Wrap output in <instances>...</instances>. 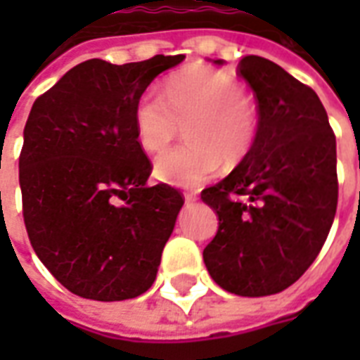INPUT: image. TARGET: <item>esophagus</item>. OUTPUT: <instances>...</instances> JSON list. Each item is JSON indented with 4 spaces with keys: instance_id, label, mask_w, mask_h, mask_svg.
<instances>
[{
    "instance_id": "34e87169",
    "label": "esophagus",
    "mask_w": 360,
    "mask_h": 360,
    "mask_svg": "<svg viewBox=\"0 0 360 360\" xmlns=\"http://www.w3.org/2000/svg\"><path fill=\"white\" fill-rule=\"evenodd\" d=\"M198 200V194L196 192H185V202L186 203H192Z\"/></svg>"
}]
</instances>
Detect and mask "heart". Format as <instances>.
Returning a JSON list of instances; mask_svg holds the SVG:
<instances>
[{"label": "heart", "instance_id": "heart-1", "mask_svg": "<svg viewBox=\"0 0 360 360\" xmlns=\"http://www.w3.org/2000/svg\"><path fill=\"white\" fill-rule=\"evenodd\" d=\"M191 143L164 151L155 175L175 186H198L222 166L248 155L257 136L256 104L233 76L214 69H192L172 78L166 95L147 89L134 106L136 138L143 151L158 153L186 124Z\"/></svg>", "mask_w": 360, "mask_h": 360}]
</instances>
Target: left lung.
I'll return each mask as SVG.
<instances>
[{"label": "left lung", "instance_id": "8db88e82", "mask_svg": "<svg viewBox=\"0 0 360 360\" xmlns=\"http://www.w3.org/2000/svg\"><path fill=\"white\" fill-rule=\"evenodd\" d=\"M237 70L256 95L259 124L239 166L202 192L219 214L203 262L222 290L265 297L301 278L329 236L336 138L312 87L259 56L243 58Z\"/></svg>", "mask_w": 360, "mask_h": 360}]
</instances>
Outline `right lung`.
<instances>
[{
    "label": "right lung",
    "mask_w": 360,
    "mask_h": 360,
    "mask_svg": "<svg viewBox=\"0 0 360 360\" xmlns=\"http://www.w3.org/2000/svg\"><path fill=\"white\" fill-rule=\"evenodd\" d=\"M183 59H89L33 103L20 153L25 230L44 267L75 295L124 301L157 278L185 202L172 186H147L151 162L136 138L134 106Z\"/></svg>",
    "instance_id": "right-lung-1"
}]
</instances>
